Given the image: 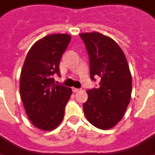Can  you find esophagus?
I'll list each match as a JSON object with an SVG mask.
<instances>
[{
	"label": "esophagus",
	"instance_id": "obj_1",
	"mask_svg": "<svg viewBox=\"0 0 155 155\" xmlns=\"http://www.w3.org/2000/svg\"><path fill=\"white\" fill-rule=\"evenodd\" d=\"M80 89L79 88H72V91L74 92V93H77V92L79 91Z\"/></svg>",
	"mask_w": 155,
	"mask_h": 155
}]
</instances>
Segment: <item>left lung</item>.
<instances>
[{"instance_id":"left-lung-1","label":"left lung","mask_w":155,"mask_h":155,"mask_svg":"<svg viewBox=\"0 0 155 155\" xmlns=\"http://www.w3.org/2000/svg\"><path fill=\"white\" fill-rule=\"evenodd\" d=\"M80 37L87 49L90 78L100 77V88L87 90L84 115L97 128L107 130L124 116L132 94V75L124 52L115 40L100 33Z\"/></svg>"}]
</instances>
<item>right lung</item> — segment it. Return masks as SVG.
Here are the masks:
<instances>
[{
	"instance_id": "add662e5",
	"label": "right lung",
	"mask_w": 155,
	"mask_h": 155,
	"mask_svg": "<svg viewBox=\"0 0 155 155\" xmlns=\"http://www.w3.org/2000/svg\"><path fill=\"white\" fill-rule=\"evenodd\" d=\"M71 41L65 34L47 35L35 42L26 55L20 77V95L32 124L51 131L61 122L71 88L55 84L59 65Z\"/></svg>"
}]
</instances>
